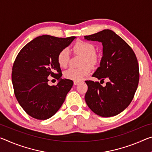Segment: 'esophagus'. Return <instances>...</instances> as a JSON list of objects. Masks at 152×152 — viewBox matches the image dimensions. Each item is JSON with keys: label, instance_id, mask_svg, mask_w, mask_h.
<instances>
[{"label": "esophagus", "instance_id": "34e87169", "mask_svg": "<svg viewBox=\"0 0 152 152\" xmlns=\"http://www.w3.org/2000/svg\"><path fill=\"white\" fill-rule=\"evenodd\" d=\"M79 83H80V82H79V81H74V85H78Z\"/></svg>", "mask_w": 152, "mask_h": 152}]
</instances>
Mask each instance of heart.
Listing matches in <instances>:
<instances>
[{"label": "heart", "mask_w": 152, "mask_h": 152, "mask_svg": "<svg viewBox=\"0 0 152 152\" xmlns=\"http://www.w3.org/2000/svg\"><path fill=\"white\" fill-rule=\"evenodd\" d=\"M73 50L76 53L84 55L80 67H70L64 72V77L67 79L80 81L84 77L91 73V67L97 64L99 57L95 53V47L90 42L78 41L73 46ZM69 52L67 49H62L57 55V62L62 68H66L69 64Z\"/></svg>", "instance_id": "1"}]
</instances>
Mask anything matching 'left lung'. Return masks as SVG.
Instances as JSON below:
<instances>
[{
    "instance_id": "1",
    "label": "left lung",
    "mask_w": 152,
    "mask_h": 152,
    "mask_svg": "<svg viewBox=\"0 0 152 152\" xmlns=\"http://www.w3.org/2000/svg\"><path fill=\"white\" fill-rule=\"evenodd\" d=\"M85 39L102 43L103 56L93 77L108 82L86 80L85 102L88 107L102 117L116 115L129 106L134 97L139 80V64L131 47L110 30H103ZM101 83V82H100Z\"/></svg>"
}]
</instances>
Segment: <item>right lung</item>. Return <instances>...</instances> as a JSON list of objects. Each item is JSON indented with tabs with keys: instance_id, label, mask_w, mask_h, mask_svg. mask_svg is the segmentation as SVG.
Wrapping results in <instances>:
<instances>
[{
	"instance_id": "add662e5",
	"label": "right lung",
	"mask_w": 152,
	"mask_h": 152,
	"mask_svg": "<svg viewBox=\"0 0 152 152\" xmlns=\"http://www.w3.org/2000/svg\"><path fill=\"white\" fill-rule=\"evenodd\" d=\"M75 38L40 36L24 46L17 56L12 69L14 93L21 107L34 118L52 117L73 86L72 80L61 78L57 55ZM50 75L58 80L57 86L48 85Z\"/></svg>"
}]
</instances>
